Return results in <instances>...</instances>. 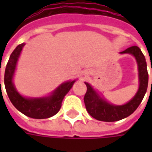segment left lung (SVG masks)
<instances>
[{
  "mask_svg": "<svg viewBox=\"0 0 152 152\" xmlns=\"http://www.w3.org/2000/svg\"><path fill=\"white\" fill-rule=\"evenodd\" d=\"M121 53H131L137 60L140 81L139 89L136 95L126 104L115 106L110 104L106 102L104 99H101L93 89L92 87L88 83H86L87 91L84 97L86 108L88 113L98 121L113 122L130 115L138 107L147 92L148 86V72L147 69V62L143 53H142L138 47L135 45L128 48L121 52Z\"/></svg>",
  "mask_w": 152,
  "mask_h": 152,
  "instance_id": "8db88e82",
  "label": "left lung"
}]
</instances>
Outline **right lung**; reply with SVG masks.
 <instances>
[{"label": "right lung", "instance_id": "1", "mask_svg": "<svg viewBox=\"0 0 152 152\" xmlns=\"http://www.w3.org/2000/svg\"><path fill=\"white\" fill-rule=\"evenodd\" d=\"M24 45V43L20 44L15 48L7 63L4 78L6 93L12 104L25 115L33 119H46L51 117L58 112L64 97L69 92L76 80L63 83L53 93L52 95L48 98L26 99L22 97L16 91L12 82V79L15 73L16 63Z\"/></svg>", "mask_w": 152, "mask_h": 152}]
</instances>
